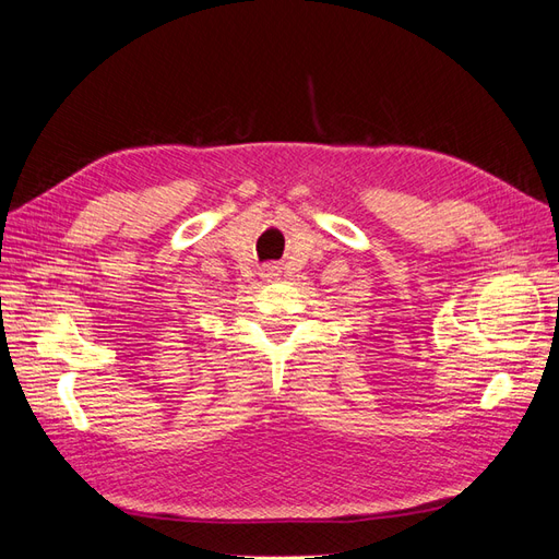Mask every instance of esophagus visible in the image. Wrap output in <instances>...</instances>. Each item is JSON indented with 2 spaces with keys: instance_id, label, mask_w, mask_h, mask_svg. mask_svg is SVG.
Returning a JSON list of instances; mask_svg holds the SVG:
<instances>
[{
  "instance_id": "1",
  "label": "esophagus",
  "mask_w": 559,
  "mask_h": 559,
  "mask_svg": "<svg viewBox=\"0 0 559 559\" xmlns=\"http://www.w3.org/2000/svg\"><path fill=\"white\" fill-rule=\"evenodd\" d=\"M280 273H282V270H280L277 265H263V270H261V275H263V280H265V282L280 280Z\"/></svg>"
}]
</instances>
